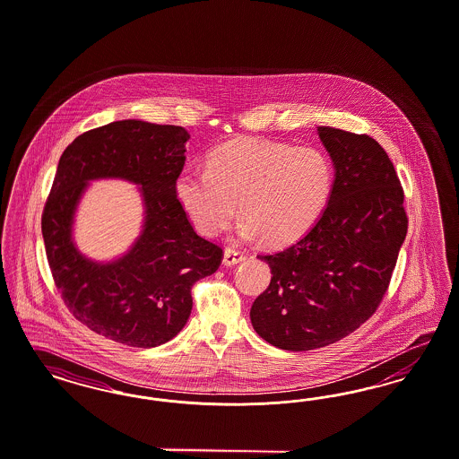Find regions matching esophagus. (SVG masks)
Instances as JSON below:
<instances>
[{
  "mask_svg": "<svg viewBox=\"0 0 459 459\" xmlns=\"http://www.w3.org/2000/svg\"><path fill=\"white\" fill-rule=\"evenodd\" d=\"M243 260H245V255H243V252L235 250V248H226V250H224L222 264H224L226 267H233V265H237V264L243 262Z\"/></svg>",
  "mask_w": 459,
  "mask_h": 459,
  "instance_id": "obj_1",
  "label": "esophagus"
}]
</instances>
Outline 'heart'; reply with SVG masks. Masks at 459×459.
Here are the masks:
<instances>
[{"label": "heart", "instance_id": "heart-1", "mask_svg": "<svg viewBox=\"0 0 459 459\" xmlns=\"http://www.w3.org/2000/svg\"><path fill=\"white\" fill-rule=\"evenodd\" d=\"M333 188L330 160L311 146L258 137L235 139L207 156L205 170L188 167L175 178V197L205 237L243 220L238 235L288 247L320 220Z\"/></svg>", "mask_w": 459, "mask_h": 459}]
</instances>
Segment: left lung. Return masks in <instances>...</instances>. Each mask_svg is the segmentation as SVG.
<instances>
[{
	"instance_id": "8db88e82",
	"label": "left lung",
	"mask_w": 459,
	"mask_h": 459,
	"mask_svg": "<svg viewBox=\"0 0 459 459\" xmlns=\"http://www.w3.org/2000/svg\"><path fill=\"white\" fill-rule=\"evenodd\" d=\"M316 131L335 170L328 204L294 245L258 255L271 284L250 309L255 332L292 352L335 343L373 316L407 237L403 188L379 143Z\"/></svg>"
}]
</instances>
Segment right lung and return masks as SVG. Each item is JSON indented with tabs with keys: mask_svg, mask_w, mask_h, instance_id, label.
I'll return each mask as SVG.
<instances>
[{
	"mask_svg": "<svg viewBox=\"0 0 459 459\" xmlns=\"http://www.w3.org/2000/svg\"><path fill=\"white\" fill-rule=\"evenodd\" d=\"M188 137L180 126L137 119L83 133L61 154L44 207L48 262L69 311L95 333L129 347L173 339L190 316V289L221 264V248L194 231L175 197ZM102 178L137 185L145 207L137 241L108 263L88 259L72 238L85 188Z\"/></svg>",
	"mask_w": 459,
	"mask_h": 459,
	"instance_id": "1",
	"label": "right lung"
}]
</instances>
